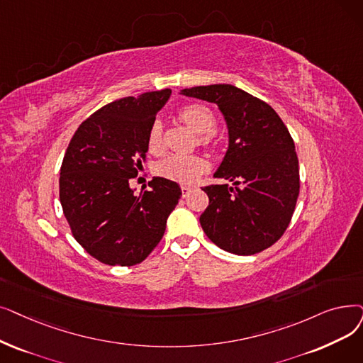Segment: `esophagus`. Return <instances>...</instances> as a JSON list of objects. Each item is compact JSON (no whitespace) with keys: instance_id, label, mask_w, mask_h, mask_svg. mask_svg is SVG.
I'll list each match as a JSON object with an SVG mask.
<instances>
[{"instance_id":"34e87169","label":"esophagus","mask_w":363,"mask_h":363,"mask_svg":"<svg viewBox=\"0 0 363 363\" xmlns=\"http://www.w3.org/2000/svg\"><path fill=\"white\" fill-rule=\"evenodd\" d=\"M191 190H193V188H191L190 185H182V186H181V191H182V196H184V197H186L188 193H190Z\"/></svg>"}]
</instances>
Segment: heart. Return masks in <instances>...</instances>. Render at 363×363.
I'll return each mask as SVG.
<instances>
[{
    "mask_svg": "<svg viewBox=\"0 0 363 363\" xmlns=\"http://www.w3.org/2000/svg\"><path fill=\"white\" fill-rule=\"evenodd\" d=\"M179 118L200 135L201 145L215 143L216 117L212 109L201 104H190L179 109ZM148 150L154 154L163 150V130L160 121H154L147 138ZM204 169V162L196 155H170L155 166L157 175L179 184H193Z\"/></svg>",
    "mask_w": 363,
    "mask_h": 363,
    "instance_id": "obj_1",
    "label": "heart"
}]
</instances>
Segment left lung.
<instances>
[{
    "mask_svg": "<svg viewBox=\"0 0 363 363\" xmlns=\"http://www.w3.org/2000/svg\"><path fill=\"white\" fill-rule=\"evenodd\" d=\"M213 102L228 125L230 144L215 178L234 185H208L209 206L200 215L208 238L235 255H254L286 231L299 193L294 139L274 109L231 84L181 90Z\"/></svg>",
    "mask_w": 363,
    "mask_h": 363,
    "instance_id": "obj_1",
    "label": "left lung"
}]
</instances>
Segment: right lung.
I'll list each match as a JSON object with an SVG mask.
<instances>
[{
	"label": "right lung",
	"mask_w": 363,
	"mask_h": 363,
	"mask_svg": "<svg viewBox=\"0 0 363 363\" xmlns=\"http://www.w3.org/2000/svg\"><path fill=\"white\" fill-rule=\"evenodd\" d=\"M170 89L109 102L74 133L60 166L59 199L74 239L108 265L143 262L162 240L182 196L177 182L152 178L136 196L129 182L143 172L148 130Z\"/></svg>",
	"instance_id": "right-lung-1"
}]
</instances>
